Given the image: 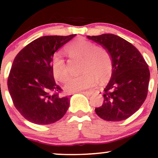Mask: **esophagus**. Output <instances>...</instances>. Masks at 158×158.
<instances>
[{
	"mask_svg": "<svg viewBox=\"0 0 158 158\" xmlns=\"http://www.w3.org/2000/svg\"><path fill=\"white\" fill-rule=\"evenodd\" d=\"M79 93L85 94V95H87V96H90L92 95V94H93V91H92V90H86V91L82 90V91H79Z\"/></svg>",
	"mask_w": 158,
	"mask_h": 158,
	"instance_id": "esophagus-1",
	"label": "esophagus"
}]
</instances>
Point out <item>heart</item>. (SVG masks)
I'll list each match as a JSON object with an SVG mask.
<instances>
[{"instance_id": "b5f03b06", "label": "heart", "mask_w": 158, "mask_h": 158, "mask_svg": "<svg viewBox=\"0 0 158 158\" xmlns=\"http://www.w3.org/2000/svg\"><path fill=\"white\" fill-rule=\"evenodd\" d=\"M72 57L83 59L80 76L70 77L64 85L65 90L70 93L82 91L99 81H106L112 71V59L106 49L96 46L94 43L83 39H78L67 48ZM51 68L56 80L64 82L69 76V68L61 54H56L52 59Z\"/></svg>"}]
</instances>
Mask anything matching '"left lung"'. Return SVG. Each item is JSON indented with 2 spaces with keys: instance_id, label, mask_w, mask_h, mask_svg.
Returning a JSON list of instances; mask_svg holds the SVG:
<instances>
[{
  "instance_id": "1",
  "label": "left lung",
  "mask_w": 158,
  "mask_h": 158,
  "mask_svg": "<svg viewBox=\"0 0 158 158\" xmlns=\"http://www.w3.org/2000/svg\"><path fill=\"white\" fill-rule=\"evenodd\" d=\"M108 50L112 59L110 80L103 91L102 106L96 114L106 121L128 119L140 108L148 94L150 72L137 48L114 34L87 36Z\"/></svg>"
}]
</instances>
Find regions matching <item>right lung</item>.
<instances>
[{
	"instance_id": "add662e5",
	"label": "right lung",
	"mask_w": 158,
	"mask_h": 158,
	"mask_svg": "<svg viewBox=\"0 0 158 158\" xmlns=\"http://www.w3.org/2000/svg\"><path fill=\"white\" fill-rule=\"evenodd\" d=\"M75 36H42L15 56L7 80L8 90L16 109L30 122L49 125L66 114L69 97L61 95L62 89L54 80L51 61L55 52Z\"/></svg>"
}]
</instances>
